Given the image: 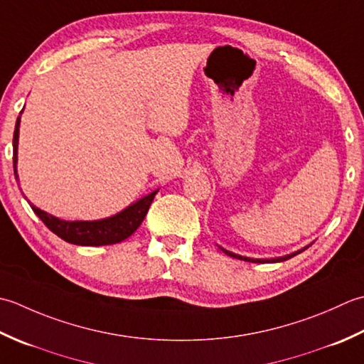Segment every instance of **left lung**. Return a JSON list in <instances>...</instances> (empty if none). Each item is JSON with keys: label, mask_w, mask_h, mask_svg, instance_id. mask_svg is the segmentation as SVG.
Here are the masks:
<instances>
[{"label": "left lung", "mask_w": 364, "mask_h": 364, "mask_svg": "<svg viewBox=\"0 0 364 364\" xmlns=\"http://www.w3.org/2000/svg\"><path fill=\"white\" fill-rule=\"evenodd\" d=\"M308 247H309V245H308ZM308 247L301 248V250H299V251H294V253H291V255H286V256H281V257H272V259H255V257H247V256L235 255V253H232V251H228V250H225L223 247H218V248H220L221 251H223L225 255L231 256V257H234V259H240V261H247V262H259V264H262V262H283V261H287V259H291V257L296 256L299 253H301V251H305Z\"/></svg>", "instance_id": "obj_1"}]
</instances>
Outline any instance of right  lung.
<instances>
[{
	"instance_id": "obj_1",
	"label": "right lung",
	"mask_w": 364,
	"mask_h": 364,
	"mask_svg": "<svg viewBox=\"0 0 364 364\" xmlns=\"http://www.w3.org/2000/svg\"><path fill=\"white\" fill-rule=\"evenodd\" d=\"M23 111V109H21ZM18 132H20V116L17 117L16 130H14V174L18 181L17 174V151H18ZM159 190H154L149 195L139 198L138 201L125 207L124 210L111 215L108 218L102 220H75L68 221L61 220L53 215L41 210L39 207L29 203L34 213L39 217L51 232L61 237L63 240L80 245V247H102V245H113L119 243L127 239L136 231L139 225L143 223L147 210L154 201V196L157 195Z\"/></svg>"
}]
</instances>
